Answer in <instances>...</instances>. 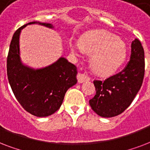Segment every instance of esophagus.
Returning a JSON list of instances; mask_svg holds the SVG:
<instances>
[{"label": "esophagus", "instance_id": "esophagus-1", "mask_svg": "<svg viewBox=\"0 0 150 150\" xmlns=\"http://www.w3.org/2000/svg\"><path fill=\"white\" fill-rule=\"evenodd\" d=\"M77 80L80 83H82L88 80V76L84 74H78L77 75Z\"/></svg>", "mask_w": 150, "mask_h": 150}]
</instances>
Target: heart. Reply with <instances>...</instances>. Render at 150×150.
<instances>
[{
	"label": "heart",
	"instance_id": "1",
	"mask_svg": "<svg viewBox=\"0 0 150 150\" xmlns=\"http://www.w3.org/2000/svg\"><path fill=\"white\" fill-rule=\"evenodd\" d=\"M71 49L76 55L93 52L91 65L97 74H112L125 63L127 56V46L123 40L105 31L91 32L81 36L80 40H72Z\"/></svg>",
	"mask_w": 150,
	"mask_h": 150
}]
</instances>
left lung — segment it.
Returning a JSON list of instances; mask_svg holds the SVG:
<instances>
[{
	"mask_svg": "<svg viewBox=\"0 0 150 150\" xmlns=\"http://www.w3.org/2000/svg\"><path fill=\"white\" fill-rule=\"evenodd\" d=\"M131 47L129 62L122 71L105 81H94L96 95L89 104L100 117L108 118L122 113L141 88L145 74L144 49L138 39L132 41Z\"/></svg>",
	"mask_w": 150,
	"mask_h": 150,
	"instance_id": "1",
	"label": "left lung"
}]
</instances>
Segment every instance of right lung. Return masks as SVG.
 <instances>
[{"mask_svg":"<svg viewBox=\"0 0 150 150\" xmlns=\"http://www.w3.org/2000/svg\"><path fill=\"white\" fill-rule=\"evenodd\" d=\"M39 24L54 29L51 23L32 22L15 32L7 59V74L11 90L21 105L30 114L48 117L59 110L67 90L77 82V68L64 57L42 68H33L21 59L19 37L26 25Z\"/></svg>","mask_w":150,"mask_h":150,"instance_id":"right-lung-1","label":"right lung"}]
</instances>
